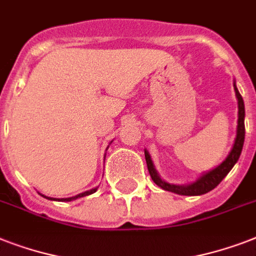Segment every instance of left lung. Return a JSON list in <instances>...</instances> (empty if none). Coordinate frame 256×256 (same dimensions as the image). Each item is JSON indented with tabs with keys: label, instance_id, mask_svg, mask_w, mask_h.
<instances>
[{
	"label": "left lung",
	"instance_id": "1",
	"mask_svg": "<svg viewBox=\"0 0 256 256\" xmlns=\"http://www.w3.org/2000/svg\"><path fill=\"white\" fill-rule=\"evenodd\" d=\"M234 88L236 98H238V130H236V138H235V144L232 146V150L230 152L226 160L223 164H219L216 168H214L210 172H207L203 176H200L196 182L187 184V186H176V184H170V183L164 182V180H162L160 178V175H158V172H156L154 166H152V162L150 160L148 152H144V158H146L148 172H150V176L156 182V184L162 187L164 190L171 191V192H175V194L179 195H202L211 191L212 188H215L219 183L222 182L223 178L230 172L231 168H234V164H236V160H239L240 152H242L243 144H244V102H243L242 96L239 94L238 88H236L235 85Z\"/></svg>",
	"mask_w": 256,
	"mask_h": 256
}]
</instances>
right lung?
I'll return each mask as SVG.
<instances>
[{
    "label": "right lung",
    "instance_id": "1",
    "mask_svg": "<svg viewBox=\"0 0 256 256\" xmlns=\"http://www.w3.org/2000/svg\"><path fill=\"white\" fill-rule=\"evenodd\" d=\"M96 188H92L90 191H86V192H82V194L77 195V196H72V198H65V199H60V200H65V202H70V200H73V199H77V198H81V196H85V195H90L92 192H96ZM46 199H53V198H49V196H45Z\"/></svg>",
    "mask_w": 256,
    "mask_h": 256
}]
</instances>
